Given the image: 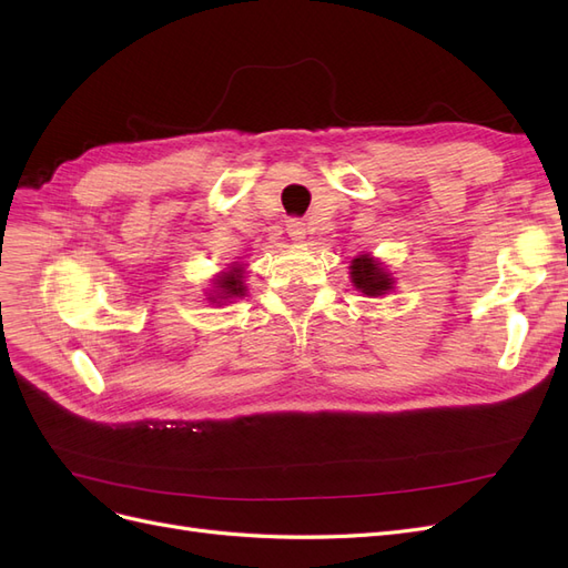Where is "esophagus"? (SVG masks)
Instances as JSON below:
<instances>
[{
    "mask_svg": "<svg viewBox=\"0 0 568 568\" xmlns=\"http://www.w3.org/2000/svg\"><path fill=\"white\" fill-rule=\"evenodd\" d=\"M286 232H288V236H291V242H294V244H303V239H305V225H303L301 220L291 217V220L286 222Z\"/></svg>",
    "mask_w": 568,
    "mask_h": 568,
    "instance_id": "esophagus-1",
    "label": "esophagus"
}]
</instances>
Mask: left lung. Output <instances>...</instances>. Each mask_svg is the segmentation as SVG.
Here are the masks:
<instances>
[{"label":"left lung","mask_w":568,"mask_h":568,"mask_svg":"<svg viewBox=\"0 0 568 568\" xmlns=\"http://www.w3.org/2000/svg\"><path fill=\"white\" fill-rule=\"evenodd\" d=\"M351 282L357 291H363L365 296H384L393 288L390 274L379 261H374L369 253L353 257Z\"/></svg>","instance_id":"left-lung-1"}]
</instances>
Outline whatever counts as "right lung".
<instances>
[{"mask_svg":"<svg viewBox=\"0 0 568 568\" xmlns=\"http://www.w3.org/2000/svg\"><path fill=\"white\" fill-rule=\"evenodd\" d=\"M213 294L209 296L211 303H222V301H232V298H242L246 294L244 286V267L242 265H232L227 272L217 274L213 280Z\"/></svg>","mask_w":568,"mask_h":568,"instance_id":"right-lung-1","label":"right lung"}]
</instances>
